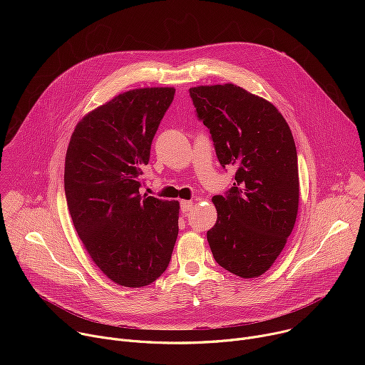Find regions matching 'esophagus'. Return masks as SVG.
<instances>
[{
    "label": "esophagus",
    "mask_w": 365,
    "mask_h": 365,
    "mask_svg": "<svg viewBox=\"0 0 365 365\" xmlns=\"http://www.w3.org/2000/svg\"><path fill=\"white\" fill-rule=\"evenodd\" d=\"M180 207H182L183 212H189L192 207H193V202L192 200H182L180 202Z\"/></svg>",
    "instance_id": "1"
}]
</instances>
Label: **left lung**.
Instances as JSON below:
<instances>
[{"label": "left lung", "instance_id": "obj_1", "mask_svg": "<svg viewBox=\"0 0 365 365\" xmlns=\"http://www.w3.org/2000/svg\"><path fill=\"white\" fill-rule=\"evenodd\" d=\"M210 128L222 168L235 166L227 196L217 195V222L206 232L217 263L252 279L283 251L299 210L297 153L289 124L273 103L234 83L189 89Z\"/></svg>", "mask_w": 365, "mask_h": 365}]
</instances>
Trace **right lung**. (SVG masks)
I'll return each instance as SVG.
<instances>
[{"label":"right lung","instance_id":"1","mask_svg":"<svg viewBox=\"0 0 365 365\" xmlns=\"http://www.w3.org/2000/svg\"><path fill=\"white\" fill-rule=\"evenodd\" d=\"M173 95V86L118 93L76 124L68 145L65 193L72 222L96 267L123 287L158 280L178 238L179 202L138 192Z\"/></svg>","mask_w":365,"mask_h":365}]
</instances>
